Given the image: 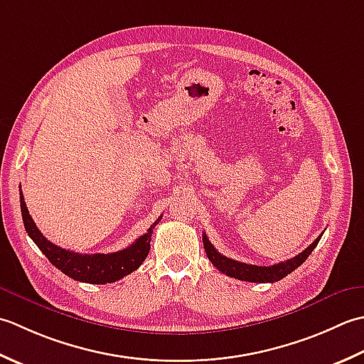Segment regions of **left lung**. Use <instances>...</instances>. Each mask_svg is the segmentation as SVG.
Instances as JSON below:
<instances>
[{
	"label": "left lung",
	"mask_w": 364,
	"mask_h": 364,
	"mask_svg": "<svg viewBox=\"0 0 364 364\" xmlns=\"http://www.w3.org/2000/svg\"><path fill=\"white\" fill-rule=\"evenodd\" d=\"M321 237L322 235H318L317 239L311 243L306 250H303L300 255H296L292 259H287L284 262H279L270 267L245 264L220 255L218 251L215 250L213 245L209 242V239H207L205 232L203 234V242H204V250H205L207 257H209V261L217 267L221 273H226L228 277L240 279V281H250V283H275V281H279L284 277H287L289 273H292L295 269H299V267L306 261L308 256L313 253V250L317 247Z\"/></svg>",
	"instance_id": "obj_1"
}]
</instances>
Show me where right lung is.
<instances>
[{
  "label": "right lung",
  "instance_id": "1",
  "mask_svg": "<svg viewBox=\"0 0 364 364\" xmlns=\"http://www.w3.org/2000/svg\"><path fill=\"white\" fill-rule=\"evenodd\" d=\"M20 209L23 217V225L28 235L37 245L43 255L48 257V261L53 264L58 270L65 273L69 278L81 281L89 284H107L127 277L129 273L135 272L138 267L144 262V259L149 255L151 250V237L154 228L161 220L157 221L147 229L144 235L138 237L130 247L125 250L116 251V253H95V255H80L73 253L70 250H64L58 245L47 240L42 232L37 229L36 223L28 212V207L23 201V195L20 191Z\"/></svg>",
  "mask_w": 364,
  "mask_h": 364
}]
</instances>
